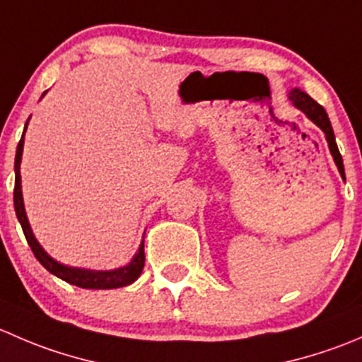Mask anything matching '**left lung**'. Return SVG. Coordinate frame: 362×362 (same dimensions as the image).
Instances as JSON below:
<instances>
[{"instance_id":"left-lung-1","label":"left lung","mask_w":362,"mask_h":362,"mask_svg":"<svg viewBox=\"0 0 362 362\" xmlns=\"http://www.w3.org/2000/svg\"><path fill=\"white\" fill-rule=\"evenodd\" d=\"M289 100H291V103H293L294 107L298 108V110H301L306 117H308L310 120H312L313 124H317V126H319L320 129L324 131V134H326L327 145H329L331 156H333L334 163H337L339 175H341V178H343V180H345L343 159H341V154H339V151H338L337 140H334L333 127H331L329 117H327L326 110H324V108L320 107V105L317 103L315 100H312V98H310L308 94L303 93L301 89H293V90H291V93H289Z\"/></svg>"}]
</instances>
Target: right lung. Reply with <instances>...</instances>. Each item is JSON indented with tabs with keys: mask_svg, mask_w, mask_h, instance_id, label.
Listing matches in <instances>:
<instances>
[{
	"mask_svg": "<svg viewBox=\"0 0 362 362\" xmlns=\"http://www.w3.org/2000/svg\"><path fill=\"white\" fill-rule=\"evenodd\" d=\"M45 94V93H43ZM29 122V119H28ZM25 122V127H28ZM21 138L19 145H17L16 152V187H13V206H16V215L19 218L21 226H23V231L25 240H28L29 247H31L35 257L42 262L43 268L47 272H50L52 275L59 276L64 282L71 284V286L82 287V289H117V287H124L133 284L138 276L141 275V269L145 264V252H144V242H141L140 249H138L134 257L131 259V262L122 268L110 269V272H93V269H82V268H71V266H64L61 262H57L56 259L50 257L45 250L42 249L38 242H36L35 235L31 231V226L28 222V215L24 210V199H23V191H21V159H23V148H24V134Z\"/></svg>",
	"mask_w": 362,
	"mask_h": 362,
	"instance_id": "right-lung-1",
	"label": "right lung"
}]
</instances>
